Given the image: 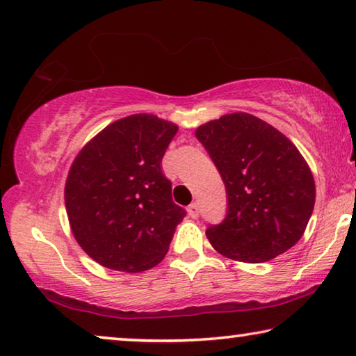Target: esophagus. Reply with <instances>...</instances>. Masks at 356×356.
<instances>
[{"label":"esophagus","mask_w":356,"mask_h":356,"mask_svg":"<svg viewBox=\"0 0 356 356\" xmlns=\"http://www.w3.org/2000/svg\"><path fill=\"white\" fill-rule=\"evenodd\" d=\"M188 215L191 218H197V216H200V207H197L196 202H193L188 206Z\"/></svg>","instance_id":"34e87169"}]
</instances>
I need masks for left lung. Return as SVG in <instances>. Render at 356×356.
Instances as JSON below:
<instances>
[{
    "label": "left lung",
    "mask_w": 356,
    "mask_h": 356,
    "mask_svg": "<svg viewBox=\"0 0 356 356\" xmlns=\"http://www.w3.org/2000/svg\"><path fill=\"white\" fill-rule=\"evenodd\" d=\"M196 138L227 195L225 220L206 231L213 248L248 264L267 262L292 248L316 202L314 177L298 149L248 113L210 120L196 130Z\"/></svg>",
    "instance_id": "left-lung-1"
}]
</instances>
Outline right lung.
I'll use <instances>...</instances> for the list:
<instances>
[{
	"label": "right lung",
	"mask_w": 356,
	"mask_h": 356,
	"mask_svg": "<svg viewBox=\"0 0 356 356\" xmlns=\"http://www.w3.org/2000/svg\"><path fill=\"white\" fill-rule=\"evenodd\" d=\"M177 125L134 114L92 138L69 171L64 200L72 232L106 268L136 273L161 262L186 215L172 201L161 159Z\"/></svg>",
	"instance_id": "obj_1"
}]
</instances>
